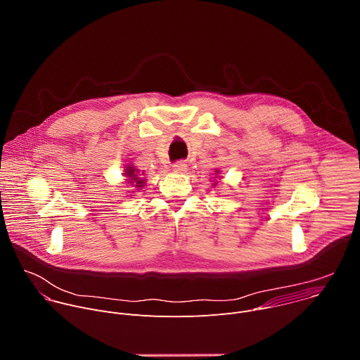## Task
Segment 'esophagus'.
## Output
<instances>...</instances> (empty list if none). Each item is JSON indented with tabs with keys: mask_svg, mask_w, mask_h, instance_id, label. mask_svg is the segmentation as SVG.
I'll return each instance as SVG.
<instances>
[{
	"mask_svg": "<svg viewBox=\"0 0 360 360\" xmlns=\"http://www.w3.org/2000/svg\"><path fill=\"white\" fill-rule=\"evenodd\" d=\"M186 162L185 161H176L174 165H172V168H174V171L175 172H185L186 171Z\"/></svg>",
	"mask_w": 360,
	"mask_h": 360,
	"instance_id": "obj_1",
	"label": "esophagus"
}]
</instances>
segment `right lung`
I'll list each match as a JSON object with an SVG mask.
<instances>
[{
    "label": "right lung",
    "instance_id": "1",
    "mask_svg": "<svg viewBox=\"0 0 360 360\" xmlns=\"http://www.w3.org/2000/svg\"><path fill=\"white\" fill-rule=\"evenodd\" d=\"M138 172L139 171H135V168L134 167H127V169H125V175H127V178L129 179L128 182H131L132 185H135V186H138V188H141V186H143V182H145V179H142V176L141 175H138Z\"/></svg>",
    "mask_w": 360,
    "mask_h": 360
}]
</instances>
